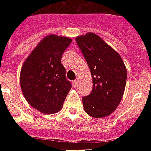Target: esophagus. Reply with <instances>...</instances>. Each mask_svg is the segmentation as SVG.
Returning a JSON list of instances; mask_svg holds the SVG:
<instances>
[{
  "mask_svg": "<svg viewBox=\"0 0 151 151\" xmlns=\"http://www.w3.org/2000/svg\"><path fill=\"white\" fill-rule=\"evenodd\" d=\"M73 85L74 86V87H77L78 86V81L77 80H74L73 81Z\"/></svg>",
  "mask_w": 151,
  "mask_h": 151,
  "instance_id": "1",
  "label": "esophagus"
}]
</instances>
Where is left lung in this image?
Returning a JSON list of instances; mask_svg holds the SVG:
<instances>
[{
  "label": "left lung",
  "mask_w": 151,
  "mask_h": 151,
  "mask_svg": "<svg viewBox=\"0 0 151 151\" xmlns=\"http://www.w3.org/2000/svg\"><path fill=\"white\" fill-rule=\"evenodd\" d=\"M76 42L92 78V92L82 98L84 110L93 117H106L122 101L126 85V67L121 55L96 34L79 36Z\"/></svg>",
  "instance_id": "1"
}]
</instances>
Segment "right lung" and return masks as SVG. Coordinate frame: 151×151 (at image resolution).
<instances>
[{
  "instance_id": "1",
  "label": "right lung",
  "mask_w": 151,
  "mask_h": 151,
  "mask_svg": "<svg viewBox=\"0 0 151 151\" xmlns=\"http://www.w3.org/2000/svg\"><path fill=\"white\" fill-rule=\"evenodd\" d=\"M72 39L51 34L45 37L27 57L20 73V86L30 106L47 114L62 109L71 88L61 63L64 51Z\"/></svg>"
}]
</instances>
